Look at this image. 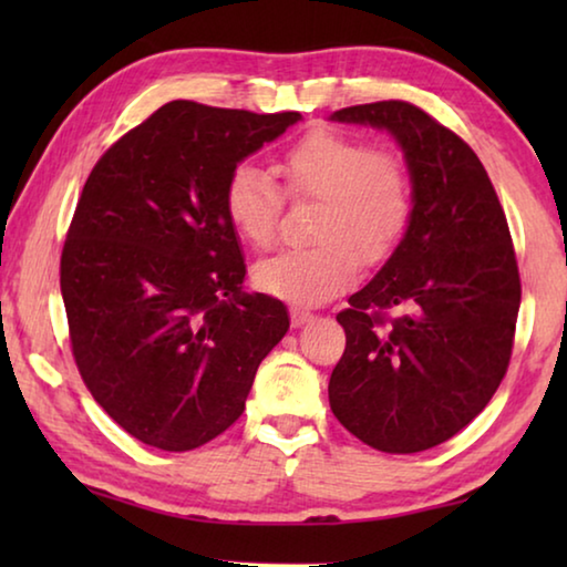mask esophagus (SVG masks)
Segmentation results:
<instances>
[{
    "mask_svg": "<svg viewBox=\"0 0 567 567\" xmlns=\"http://www.w3.org/2000/svg\"><path fill=\"white\" fill-rule=\"evenodd\" d=\"M290 320H292L295 328H300V324H305V322H310V320H312V312L307 310V307L295 305V307H290Z\"/></svg>",
    "mask_w": 567,
    "mask_h": 567,
    "instance_id": "34e87169",
    "label": "esophagus"
}]
</instances>
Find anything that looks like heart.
<instances>
[{
	"label": "heart",
	"mask_w": 567,
	"mask_h": 567,
	"mask_svg": "<svg viewBox=\"0 0 567 567\" xmlns=\"http://www.w3.org/2000/svg\"><path fill=\"white\" fill-rule=\"evenodd\" d=\"M275 172L290 203H315L307 233L318 243L257 265L255 282L265 292L302 305L330 300L354 282L360 260L385 262L408 233L415 189L398 152L372 150L338 130H312L277 157ZM282 195L249 165L227 179L229 225L260 252L277 243Z\"/></svg>",
	"instance_id": "obj_1"
}]
</instances>
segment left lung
<instances>
[{
    "mask_svg": "<svg viewBox=\"0 0 567 567\" xmlns=\"http://www.w3.org/2000/svg\"><path fill=\"white\" fill-rule=\"evenodd\" d=\"M332 120L400 142L415 209L385 267L338 315L348 342L330 408L364 445L420 453L470 425L505 378L520 310L513 237L483 162L427 112L385 100Z\"/></svg>",
    "mask_w": 567,
    "mask_h": 567,
    "instance_id": "1",
    "label": "left lung"
}]
</instances>
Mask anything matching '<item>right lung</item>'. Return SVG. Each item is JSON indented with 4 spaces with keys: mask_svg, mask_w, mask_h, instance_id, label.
Wrapping results in <instances>:
<instances>
[{
    "mask_svg": "<svg viewBox=\"0 0 567 567\" xmlns=\"http://www.w3.org/2000/svg\"><path fill=\"white\" fill-rule=\"evenodd\" d=\"M300 117L167 102L84 182L60 260L70 344L92 398L140 443L185 453L225 433L290 328L277 297L243 292L225 187Z\"/></svg>",
    "mask_w": 567,
    "mask_h": 567,
    "instance_id": "right-lung-1",
    "label": "right lung"
}]
</instances>
